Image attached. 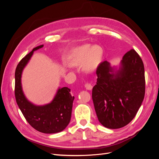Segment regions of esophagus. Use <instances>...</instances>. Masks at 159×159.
I'll use <instances>...</instances> for the list:
<instances>
[{
    "mask_svg": "<svg viewBox=\"0 0 159 159\" xmlns=\"http://www.w3.org/2000/svg\"><path fill=\"white\" fill-rule=\"evenodd\" d=\"M85 87L88 90H91V89H92V88H93L92 85H91V84H89V83H86L85 84Z\"/></svg>",
    "mask_w": 159,
    "mask_h": 159,
    "instance_id": "esophagus-1",
    "label": "esophagus"
}]
</instances>
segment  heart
<instances>
[{
  "mask_svg": "<svg viewBox=\"0 0 159 159\" xmlns=\"http://www.w3.org/2000/svg\"><path fill=\"white\" fill-rule=\"evenodd\" d=\"M104 51L100 46L84 44L72 49L68 57L69 64L73 67L81 66L86 72L97 70L102 62Z\"/></svg>",
  "mask_w": 159,
  "mask_h": 159,
  "instance_id": "heart-1",
  "label": "heart"
}]
</instances>
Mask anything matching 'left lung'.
Segmentation results:
<instances>
[{
  "label": "left lung",
  "instance_id": "left-lung-1",
  "mask_svg": "<svg viewBox=\"0 0 159 159\" xmlns=\"http://www.w3.org/2000/svg\"><path fill=\"white\" fill-rule=\"evenodd\" d=\"M96 74L92 99L99 121L109 129L127 125L145 97V68L141 57L132 49L123 56L119 69L104 61Z\"/></svg>",
  "mask_w": 159,
  "mask_h": 159
}]
</instances>
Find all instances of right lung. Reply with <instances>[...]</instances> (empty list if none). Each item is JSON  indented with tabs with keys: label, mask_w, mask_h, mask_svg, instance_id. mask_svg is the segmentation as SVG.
<instances>
[{
	"label": "right lung",
	"mask_w": 159,
	"mask_h": 159,
	"mask_svg": "<svg viewBox=\"0 0 159 159\" xmlns=\"http://www.w3.org/2000/svg\"><path fill=\"white\" fill-rule=\"evenodd\" d=\"M44 45L34 48L21 60L15 71V98L24 117L30 125L43 133H56L63 131L71 119L74 97L67 87L58 88L54 99L49 103L36 105L29 102L24 94L21 78L24 68L28 63L34 51Z\"/></svg>",
	"instance_id": "obj_1"
}]
</instances>
